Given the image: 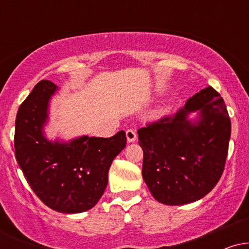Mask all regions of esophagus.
I'll return each instance as SVG.
<instances>
[{"label":"esophagus","mask_w":249,"mask_h":249,"mask_svg":"<svg viewBox=\"0 0 249 249\" xmlns=\"http://www.w3.org/2000/svg\"><path fill=\"white\" fill-rule=\"evenodd\" d=\"M126 139L128 142H133L137 139V133L136 131L132 130V128H128L126 131Z\"/></svg>","instance_id":"34e87169"}]
</instances>
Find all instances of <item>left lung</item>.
Instances as JSON below:
<instances>
[{"mask_svg": "<svg viewBox=\"0 0 249 249\" xmlns=\"http://www.w3.org/2000/svg\"><path fill=\"white\" fill-rule=\"evenodd\" d=\"M198 112V119L188 115ZM231 119L212 87L200 90L176 115L138 130L144 152L142 179L157 201L185 205L204 198L224 172Z\"/></svg>", "mask_w": 249, "mask_h": 249, "instance_id": "1", "label": "left lung"}]
</instances>
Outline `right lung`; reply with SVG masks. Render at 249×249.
<instances>
[{"label": "right lung", "instance_id": "right-lung-1", "mask_svg": "<svg viewBox=\"0 0 249 249\" xmlns=\"http://www.w3.org/2000/svg\"><path fill=\"white\" fill-rule=\"evenodd\" d=\"M56 91L53 82L41 81L19 107L14 138L16 160L43 204L61 213H82L102 198L108 168L126 146V136L119 131L110 138L48 141L44 125Z\"/></svg>", "mask_w": 249, "mask_h": 249}]
</instances>
